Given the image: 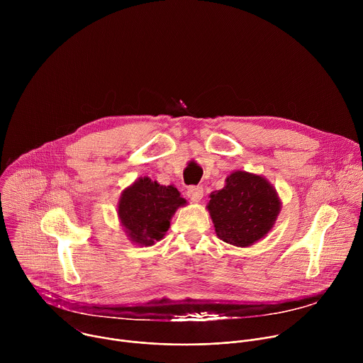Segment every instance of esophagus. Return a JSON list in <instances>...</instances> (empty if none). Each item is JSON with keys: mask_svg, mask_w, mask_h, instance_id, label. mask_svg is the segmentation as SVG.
<instances>
[{"mask_svg": "<svg viewBox=\"0 0 363 363\" xmlns=\"http://www.w3.org/2000/svg\"><path fill=\"white\" fill-rule=\"evenodd\" d=\"M186 195H188V198H191L192 201L198 202V201H201V198L203 196V188H202V186H189L188 191H186Z\"/></svg>", "mask_w": 363, "mask_h": 363, "instance_id": "obj_1", "label": "esophagus"}]
</instances>
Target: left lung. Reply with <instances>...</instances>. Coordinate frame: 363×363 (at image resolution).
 I'll use <instances>...</instances> for the list:
<instances>
[{
    "instance_id": "obj_1",
    "label": "left lung",
    "mask_w": 363,
    "mask_h": 363,
    "mask_svg": "<svg viewBox=\"0 0 363 363\" xmlns=\"http://www.w3.org/2000/svg\"><path fill=\"white\" fill-rule=\"evenodd\" d=\"M225 186L211 192L208 211L217 235L233 245L247 247L274 225L280 201L267 179L248 172L231 174Z\"/></svg>"
}]
</instances>
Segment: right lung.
I'll return each mask as SVG.
<instances>
[{
    "label": "right lung",
    "instance_id": "obj_1",
    "mask_svg": "<svg viewBox=\"0 0 363 363\" xmlns=\"http://www.w3.org/2000/svg\"><path fill=\"white\" fill-rule=\"evenodd\" d=\"M185 202L175 186L140 178L123 191L119 201V218L132 241L152 245L165 235L172 216Z\"/></svg>",
    "mask_w": 363,
    "mask_h": 363
}]
</instances>
